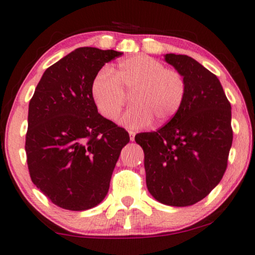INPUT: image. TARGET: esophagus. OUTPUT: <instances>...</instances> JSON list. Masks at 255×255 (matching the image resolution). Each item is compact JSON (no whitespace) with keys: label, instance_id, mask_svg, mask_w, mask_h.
Returning <instances> with one entry per match:
<instances>
[{"label":"esophagus","instance_id":"34e87169","mask_svg":"<svg viewBox=\"0 0 255 255\" xmlns=\"http://www.w3.org/2000/svg\"><path fill=\"white\" fill-rule=\"evenodd\" d=\"M128 134H130V140H131V141H133V140H134L135 132H134V131H132V130H130V131H128Z\"/></svg>","mask_w":255,"mask_h":255}]
</instances>
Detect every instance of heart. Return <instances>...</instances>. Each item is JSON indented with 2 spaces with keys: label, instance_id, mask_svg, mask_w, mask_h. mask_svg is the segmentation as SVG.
<instances>
[{
  "label": "heart",
  "instance_id": "obj_1",
  "mask_svg": "<svg viewBox=\"0 0 255 255\" xmlns=\"http://www.w3.org/2000/svg\"><path fill=\"white\" fill-rule=\"evenodd\" d=\"M186 93V80L179 71L145 54L121 60L115 74L108 68L101 69L92 83L97 110L110 121L121 113L127 94H131L133 106L120 118V123L130 128L148 127L153 118L156 123L169 121L180 110Z\"/></svg>",
  "mask_w": 255,
  "mask_h": 255
}]
</instances>
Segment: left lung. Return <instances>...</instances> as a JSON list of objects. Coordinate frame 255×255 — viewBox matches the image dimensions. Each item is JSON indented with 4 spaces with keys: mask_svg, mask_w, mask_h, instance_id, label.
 <instances>
[{
    "mask_svg": "<svg viewBox=\"0 0 255 255\" xmlns=\"http://www.w3.org/2000/svg\"><path fill=\"white\" fill-rule=\"evenodd\" d=\"M165 60L183 75L186 97L168 123L134 140L144 149L152 196L188 207L208 196L224 175L233 139L231 104L217 76L195 59L169 53Z\"/></svg>",
    "mask_w": 255,
    "mask_h": 255,
    "instance_id": "1",
    "label": "left lung"
}]
</instances>
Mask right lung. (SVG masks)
Returning a JSON list of instances; mask_svg holds the SVG:
<instances>
[{
    "mask_svg": "<svg viewBox=\"0 0 255 255\" xmlns=\"http://www.w3.org/2000/svg\"><path fill=\"white\" fill-rule=\"evenodd\" d=\"M122 52L80 47L44 72L29 103L30 177L51 202L83 211L104 200L128 131L101 116L92 83Z\"/></svg>",
    "mask_w": 255,
    "mask_h": 255,
    "instance_id": "1",
    "label": "right lung"
}]
</instances>
